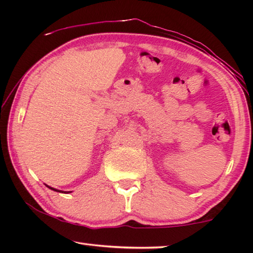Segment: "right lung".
<instances>
[{"mask_svg":"<svg viewBox=\"0 0 253 253\" xmlns=\"http://www.w3.org/2000/svg\"><path fill=\"white\" fill-rule=\"evenodd\" d=\"M46 186H48L49 188H51V190H53V191H57V192H60L59 190H55V188H53V187H51V186H49V185H46ZM65 193H69V192H65Z\"/></svg>","mask_w":253,"mask_h":253,"instance_id":"obj_1","label":"right lung"}]
</instances>
